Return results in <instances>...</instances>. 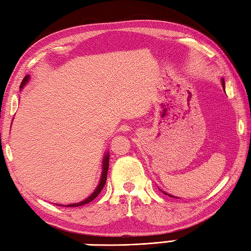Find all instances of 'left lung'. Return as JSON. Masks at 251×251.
Masks as SVG:
<instances>
[{"mask_svg": "<svg viewBox=\"0 0 251 251\" xmlns=\"http://www.w3.org/2000/svg\"><path fill=\"white\" fill-rule=\"evenodd\" d=\"M222 84H223V89L225 90V81H224V79H222ZM165 193L166 195H169V197H172V195H170V194H168V193H166V192H163ZM172 198H175V197H172Z\"/></svg>", "mask_w": 251, "mask_h": 251, "instance_id": "left-lung-1", "label": "left lung"}]
</instances>
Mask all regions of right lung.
I'll return each mask as SVG.
<instances>
[{
	"label": "right lung",
	"instance_id": "1",
	"mask_svg": "<svg viewBox=\"0 0 251 251\" xmlns=\"http://www.w3.org/2000/svg\"><path fill=\"white\" fill-rule=\"evenodd\" d=\"M29 80V75H26L24 79H23L21 86L20 88L23 89L24 88V85L28 82ZM108 161H110V153H105L104 154V159H103V166H102V176H101V179H100L99 184L97 186V189L94 190V192L90 195L89 198H86L84 201L79 202V203H74V204H69V205H63V206H67V207H76V206H82V205H85L90 203L91 201H93V200L98 197V195L101 193V191L103 190L104 185H105V182H106V177H107V171H108ZM62 206V205H60Z\"/></svg>",
	"mask_w": 251,
	"mask_h": 251
}]
</instances>
